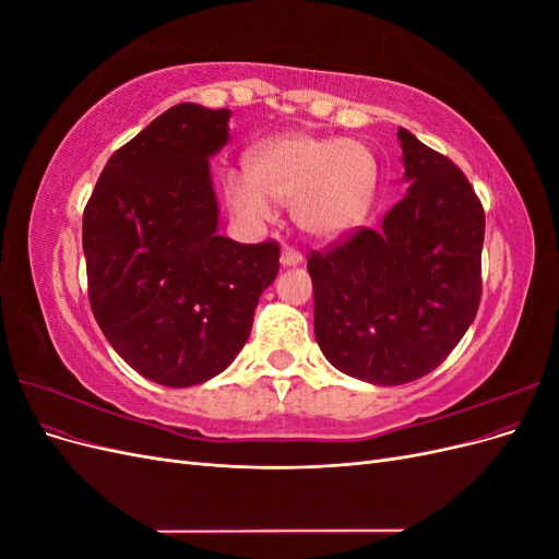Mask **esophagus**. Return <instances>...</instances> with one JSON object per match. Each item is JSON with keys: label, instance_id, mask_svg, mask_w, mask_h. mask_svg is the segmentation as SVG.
I'll list each match as a JSON object with an SVG mask.
<instances>
[{"label": "esophagus", "instance_id": "esophagus-1", "mask_svg": "<svg viewBox=\"0 0 559 559\" xmlns=\"http://www.w3.org/2000/svg\"><path fill=\"white\" fill-rule=\"evenodd\" d=\"M280 261H282V265H284V267H296V265H300V263H302V257H300V253H298L296 249H292V247H284V249H282V257H280Z\"/></svg>", "mask_w": 559, "mask_h": 559}]
</instances>
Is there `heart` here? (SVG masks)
I'll return each mask as SVG.
<instances>
[{
	"mask_svg": "<svg viewBox=\"0 0 559 559\" xmlns=\"http://www.w3.org/2000/svg\"><path fill=\"white\" fill-rule=\"evenodd\" d=\"M373 183L376 163L364 144L284 134L253 148L249 179L228 175L224 193L247 222H267L273 200L292 205L294 224L310 238L333 240L357 226Z\"/></svg>",
	"mask_w": 559,
	"mask_h": 559,
	"instance_id": "obj_1",
	"label": "heart"
}]
</instances>
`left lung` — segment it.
I'll list each match as a JSON object with an SVG mask.
<instances>
[{
    "label": "left lung",
    "instance_id": "obj_1",
    "mask_svg": "<svg viewBox=\"0 0 559 559\" xmlns=\"http://www.w3.org/2000/svg\"><path fill=\"white\" fill-rule=\"evenodd\" d=\"M403 198L380 228L312 251L314 337L341 373L380 386L425 378L480 302L485 212L454 163L399 128Z\"/></svg>",
    "mask_w": 559,
    "mask_h": 559
}]
</instances>
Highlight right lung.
<instances>
[{
    "mask_svg": "<svg viewBox=\"0 0 559 559\" xmlns=\"http://www.w3.org/2000/svg\"><path fill=\"white\" fill-rule=\"evenodd\" d=\"M228 121L230 109H167L109 158L83 212L97 324L118 357L163 386L226 370L280 270L277 242L218 235L210 158L228 144Z\"/></svg>",
    "mask_w": 559,
    "mask_h": 559,
    "instance_id": "add662e5",
    "label": "right lung"
}]
</instances>
